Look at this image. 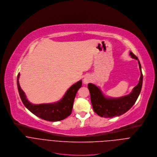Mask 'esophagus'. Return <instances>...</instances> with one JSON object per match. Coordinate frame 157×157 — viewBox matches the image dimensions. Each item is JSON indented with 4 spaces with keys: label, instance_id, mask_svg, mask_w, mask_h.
Here are the masks:
<instances>
[{
    "label": "esophagus",
    "instance_id": "34e87169",
    "mask_svg": "<svg viewBox=\"0 0 157 157\" xmlns=\"http://www.w3.org/2000/svg\"><path fill=\"white\" fill-rule=\"evenodd\" d=\"M91 78L88 76H86L83 78V83L85 84H88V83H90L91 82Z\"/></svg>",
    "mask_w": 157,
    "mask_h": 157
}]
</instances>
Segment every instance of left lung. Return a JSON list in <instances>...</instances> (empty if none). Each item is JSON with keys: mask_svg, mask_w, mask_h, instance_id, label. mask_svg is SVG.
<instances>
[{"mask_svg": "<svg viewBox=\"0 0 157 157\" xmlns=\"http://www.w3.org/2000/svg\"><path fill=\"white\" fill-rule=\"evenodd\" d=\"M130 55L132 58L138 60L141 74L139 83L129 95L117 98H108L103 95L99 87L90 83L88 84L93 110L101 117H113L124 114L132 108L139 97L143 82L141 65L136 56L132 52H130Z\"/></svg>", "mask_w": 157, "mask_h": 157, "instance_id": "obj_1", "label": "left lung"}]
</instances>
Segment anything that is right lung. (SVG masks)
Segmentation results:
<instances>
[{
  "label": "right lung",
  "mask_w": 157,
  "mask_h": 157,
  "mask_svg": "<svg viewBox=\"0 0 157 157\" xmlns=\"http://www.w3.org/2000/svg\"><path fill=\"white\" fill-rule=\"evenodd\" d=\"M19 77L20 74L17 77L19 95L23 105L29 111L42 119L52 122L63 120L71 115L76 93L82 85V80L72 85L66 91L63 98L59 101L48 104L34 105L31 103L26 98L24 91L20 86Z\"/></svg>",
  "instance_id": "1"
}]
</instances>
